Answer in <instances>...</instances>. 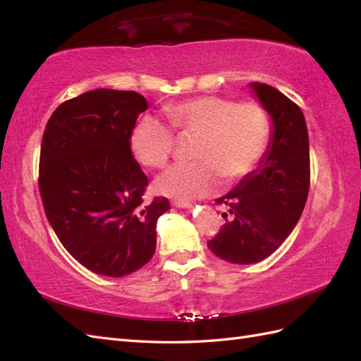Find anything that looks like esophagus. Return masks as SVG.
<instances>
[{
	"instance_id": "1",
	"label": "esophagus",
	"mask_w": 361,
	"mask_h": 361,
	"mask_svg": "<svg viewBox=\"0 0 361 361\" xmlns=\"http://www.w3.org/2000/svg\"><path fill=\"white\" fill-rule=\"evenodd\" d=\"M175 208H181V209H189L192 208V203L190 202H185V200H178V202H173Z\"/></svg>"
}]
</instances>
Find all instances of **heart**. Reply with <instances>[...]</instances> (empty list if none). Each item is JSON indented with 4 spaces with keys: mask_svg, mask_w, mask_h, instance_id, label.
<instances>
[{
    "mask_svg": "<svg viewBox=\"0 0 361 361\" xmlns=\"http://www.w3.org/2000/svg\"><path fill=\"white\" fill-rule=\"evenodd\" d=\"M180 135H197L192 158L172 166L155 181L159 194L190 200L212 192L219 176L233 183L247 175L267 150L270 119L256 102L234 104L221 96H200L166 109ZM135 158L149 167H163L175 149V136L155 116L140 118L130 132Z\"/></svg>",
    "mask_w": 361,
    "mask_h": 361,
    "instance_id": "1",
    "label": "heart"
}]
</instances>
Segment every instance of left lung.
<instances>
[{"label": "left lung", "instance_id": "8db88e82", "mask_svg": "<svg viewBox=\"0 0 361 361\" xmlns=\"http://www.w3.org/2000/svg\"><path fill=\"white\" fill-rule=\"evenodd\" d=\"M250 88L271 119L267 150L255 171L216 200L226 206L219 234L208 242L231 264H257L271 256L293 231L310 186L309 132L301 109L267 83Z\"/></svg>", "mask_w": 361, "mask_h": 361}]
</instances>
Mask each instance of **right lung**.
I'll return each mask as SVG.
<instances>
[{
    "label": "right lung",
    "mask_w": 361,
    "mask_h": 361,
    "mask_svg": "<svg viewBox=\"0 0 361 361\" xmlns=\"http://www.w3.org/2000/svg\"><path fill=\"white\" fill-rule=\"evenodd\" d=\"M147 101L136 91L99 88L57 106L46 124L38 188L65 250L90 271L122 278L155 255L164 197L145 200L149 180L130 149Z\"/></svg>",
    "instance_id": "add662e5"
}]
</instances>
